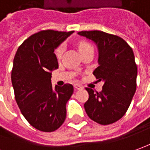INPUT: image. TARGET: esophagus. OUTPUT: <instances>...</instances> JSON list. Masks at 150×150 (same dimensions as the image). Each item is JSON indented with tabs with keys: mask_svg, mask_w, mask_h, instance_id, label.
<instances>
[{
	"mask_svg": "<svg viewBox=\"0 0 150 150\" xmlns=\"http://www.w3.org/2000/svg\"><path fill=\"white\" fill-rule=\"evenodd\" d=\"M74 88H75V89H77V90H79V89H82V86L80 85V84H78V83H75V84H74Z\"/></svg>",
	"mask_w": 150,
	"mask_h": 150,
	"instance_id": "obj_1",
	"label": "esophagus"
}]
</instances>
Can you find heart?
I'll list each match as a JSON object with an SVG mask.
<instances>
[{"instance_id": "obj_1", "label": "heart", "mask_w": 150, "mask_h": 150, "mask_svg": "<svg viewBox=\"0 0 150 150\" xmlns=\"http://www.w3.org/2000/svg\"><path fill=\"white\" fill-rule=\"evenodd\" d=\"M77 46H78V49H79L81 54L85 52H88V51H93L92 45L90 43H88V42H86V41H79ZM63 51H64V47L63 46H59L58 47H57V49L55 50V54H56V57H57V59L62 58Z\"/></svg>"}]
</instances>
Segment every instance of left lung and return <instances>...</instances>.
I'll return each mask as SVG.
<instances>
[{
	"instance_id": "1",
	"label": "left lung",
	"mask_w": 150,
	"mask_h": 150,
	"mask_svg": "<svg viewBox=\"0 0 150 150\" xmlns=\"http://www.w3.org/2000/svg\"><path fill=\"white\" fill-rule=\"evenodd\" d=\"M78 33L96 42L99 66L93 74L98 81H104L101 92L85 88L88 93V99L83 104L85 112L100 125L112 124L126 114L136 90L137 66L133 50L114 34L98 30Z\"/></svg>"
}]
</instances>
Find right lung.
<instances>
[{"label": "right lung", "instance_id": "right-lung-1", "mask_svg": "<svg viewBox=\"0 0 150 150\" xmlns=\"http://www.w3.org/2000/svg\"><path fill=\"white\" fill-rule=\"evenodd\" d=\"M72 33L41 30L25 39L15 53L11 71L15 100L24 118L38 131H55L67 117L73 85L66 83L54 90L51 71L58 68L54 50Z\"/></svg>", "mask_w": 150, "mask_h": 150}]
</instances>
